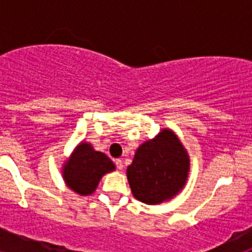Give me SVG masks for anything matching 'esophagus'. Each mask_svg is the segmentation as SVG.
<instances>
[{
	"label": "esophagus",
	"mask_w": 252,
	"mask_h": 252,
	"mask_svg": "<svg viewBox=\"0 0 252 252\" xmlns=\"http://www.w3.org/2000/svg\"><path fill=\"white\" fill-rule=\"evenodd\" d=\"M115 162H116V166H117V169H119V170H122V169H124V162H122V160L117 159Z\"/></svg>",
	"instance_id": "esophagus-1"
}]
</instances>
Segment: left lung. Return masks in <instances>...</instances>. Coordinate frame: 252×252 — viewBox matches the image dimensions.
<instances>
[{"instance_id":"1","label":"left lung","mask_w":252,"mask_h":252,"mask_svg":"<svg viewBox=\"0 0 252 252\" xmlns=\"http://www.w3.org/2000/svg\"><path fill=\"white\" fill-rule=\"evenodd\" d=\"M189 169L188 151L177 133L162 128L137 148L126 174L133 197L151 206L179 194L187 184Z\"/></svg>"}]
</instances>
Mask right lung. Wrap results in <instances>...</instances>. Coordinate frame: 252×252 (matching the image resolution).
Returning a JSON list of instances; mask_svg holds the SVG:
<instances>
[{
    "instance_id": "1",
    "label": "right lung",
    "mask_w": 252,
    "mask_h": 252,
    "mask_svg": "<svg viewBox=\"0 0 252 252\" xmlns=\"http://www.w3.org/2000/svg\"><path fill=\"white\" fill-rule=\"evenodd\" d=\"M116 169L106 154L94 150L90 142L82 141L74 148L70 157L62 166L64 183L79 195L94 192L104 174Z\"/></svg>"
}]
</instances>
